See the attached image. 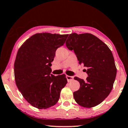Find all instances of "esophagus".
<instances>
[{
  "label": "esophagus",
  "instance_id": "1",
  "mask_svg": "<svg viewBox=\"0 0 128 128\" xmlns=\"http://www.w3.org/2000/svg\"><path fill=\"white\" fill-rule=\"evenodd\" d=\"M66 78H67V80L68 82H71L74 79L73 76H66Z\"/></svg>",
  "mask_w": 128,
  "mask_h": 128
}]
</instances>
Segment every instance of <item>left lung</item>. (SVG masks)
Returning a JSON list of instances; mask_svg holds the SVG:
<instances>
[{
    "mask_svg": "<svg viewBox=\"0 0 128 128\" xmlns=\"http://www.w3.org/2000/svg\"><path fill=\"white\" fill-rule=\"evenodd\" d=\"M66 45L73 50L79 64L87 67L86 80L74 77L80 84L73 93L76 102L84 108L99 104L109 96L115 80L117 70L112 52L103 41L88 33L71 34Z\"/></svg>",
    "mask_w": 128,
    "mask_h": 128,
    "instance_id": "left-lung-1",
    "label": "left lung"
}]
</instances>
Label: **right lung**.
<instances>
[{"label":"right lung","mask_w":128,"mask_h":128,"mask_svg":"<svg viewBox=\"0 0 128 128\" xmlns=\"http://www.w3.org/2000/svg\"><path fill=\"white\" fill-rule=\"evenodd\" d=\"M68 34L40 33L27 40L18 51L14 64L16 84L26 100L34 107L45 109L58 101L67 83L65 74H51L56 51Z\"/></svg>","instance_id":"add662e5"}]
</instances>
